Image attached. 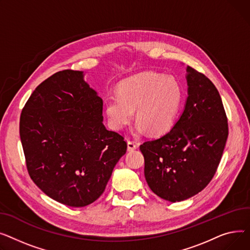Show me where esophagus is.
Returning a JSON list of instances; mask_svg holds the SVG:
<instances>
[{"instance_id":"34e87169","label":"esophagus","mask_w":250,"mask_h":250,"mask_svg":"<svg viewBox=\"0 0 250 250\" xmlns=\"http://www.w3.org/2000/svg\"><path fill=\"white\" fill-rule=\"evenodd\" d=\"M127 146H128V150L129 151H132V150H134V149L137 148V144L134 141H132V140H128Z\"/></svg>"}]
</instances>
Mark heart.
<instances>
[{
	"label": "heart",
	"instance_id": "b5f03b06",
	"mask_svg": "<svg viewBox=\"0 0 250 250\" xmlns=\"http://www.w3.org/2000/svg\"><path fill=\"white\" fill-rule=\"evenodd\" d=\"M182 100V90L173 78L143 72L121 82L116 96L105 101V113L114 130L124 129L136 109L137 131L164 134L172 126Z\"/></svg>",
	"mask_w": 250,
	"mask_h": 250
}]
</instances>
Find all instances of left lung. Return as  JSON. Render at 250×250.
<instances>
[{
	"label": "left lung",
	"mask_w": 250,
	"mask_h": 250,
	"mask_svg": "<svg viewBox=\"0 0 250 250\" xmlns=\"http://www.w3.org/2000/svg\"><path fill=\"white\" fill-rule=\"evenodd\" d=\"M188 99L180 119L159 138L140 145L152 192L169 202L200 193L216 173L228 137V120L214 83L188 66Z\"/></svg>",
	"instance_id": "8db88e82"
}]
</instances>
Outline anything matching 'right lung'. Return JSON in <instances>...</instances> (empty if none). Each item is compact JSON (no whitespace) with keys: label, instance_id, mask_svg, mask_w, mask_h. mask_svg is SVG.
<instances>
[{"label":"right lung","instance_id":"add662e5","mask_svg":"<svg viewBox=\"0 0 250 250\" xmlns=\"http://www.w3.org/2000/svg\"><path fill=\"white\" fill-rule=\"evenodd\" d=\"M102 113L103 100L80 70L54 73L26 102L20 138L27 170L51 199L84 207L105 190L127 143L105 128Z\"/></svg>","mask_w":250,"mask_h":250}]
</instances>
